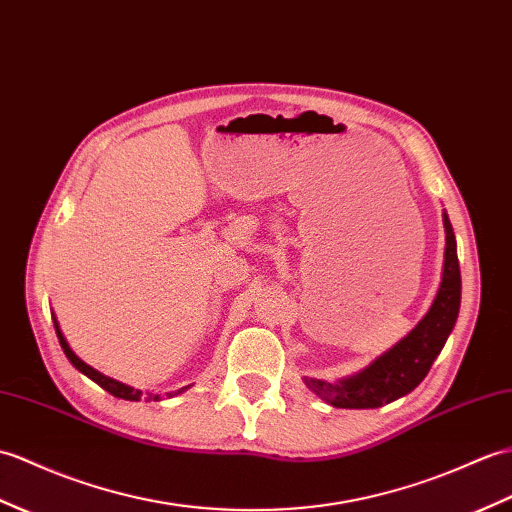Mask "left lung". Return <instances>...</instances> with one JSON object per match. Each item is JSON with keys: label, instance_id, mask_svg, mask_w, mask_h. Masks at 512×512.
I'll return each instance as SVG.
<instances>
[{"label": "left lung", "instance_id": "1", "mask_svg": "<svg viewBox=\"0 0 512 512\" xmlns=\"http://www.w3.org/2000/svg\"><path fill=\"white\" fill-rule=\"evenodd\" d=\"M447 246L443 281L436 299L421 323L403 338L395 349L375 360L366 371L344 379L340 384H327L323 379H305L320 399L334 408H379L417 388L441 353L456 325L460 310V264L456 255V237L447 213L443 216Z\"/></svg>", "mask_w": 512, "mask_h": 512}]
</instances>
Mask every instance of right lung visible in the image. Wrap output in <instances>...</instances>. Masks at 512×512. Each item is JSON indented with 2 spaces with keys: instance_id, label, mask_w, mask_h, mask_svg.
I'll list each match as a JSON object with an SVG mask.
<instances>
[{
  "instance_id": "add662e5",
  "label": "right lung",
  "mask_w": 512,
  "mask_h": 512,
  "mask_svg": "<svg viewBox=\"0 0 512 512\" xmlns=\"http://www.w3.org/2000/svg\"><path fill=\"white\" fill-rule=\"evenodd\" d=\"M54 327H56V336H58V342H61V347H63V351H65V355H67V360L74 364L80 373H85L89 379H93L95 384L98 386H102L106 392H111L113 397H120V399H128V401H139L141 397H144V392L141 390H135V388H130V386H126V384H122V382H115V379H111V377H106V375H102V373H98L95 371V368H91L89 364H85L82 362L78 355L69 349V344H67V340H65V336L61 334V329H58V323L54 320ZM176 392H181V390H176ZM174 392V395H176ZM168 397H172V392ZM148 399H154L157 401L159 399V395H148Z\"/></svg>"
}]
</instances>
